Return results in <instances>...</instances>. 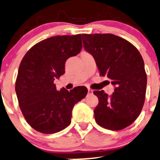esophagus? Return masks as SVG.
<instances>
[{
  "label": "esophagus",
  "instance_id": "esophagus-1",
  "mask_svg": "<svg viewBox=\"0 0 160 160\" xmlns=\"http://www.w3.org/2000/svg\"><path fill=\"white\" fill-rule=\"evenodd\" d=\"M88 95H92V94H93V90L88 88Z\"/></svg>",
  "mask_w": 160,
  "mask_h": 160
}]
</instances>
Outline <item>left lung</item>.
<instances>
[{"mask_svg": "<svg viewBox=\"0 0 160 160\" xmlns=\"http://www.w3.org/2000/svg\"><path fill=\"white\" fill-rule=\"evenodd\" d=\"M82 42L100 75L111 79L115 86L110 96L103 90L93 92L98 98L95 121L107 129H125L137 118L144 105L147 76L142 58L134 45L112 34H83Z\"/></svg>", "mask_w": 160, "mask_h": 160, "instance_id": "1", "label": "left lung"}]
</instances>
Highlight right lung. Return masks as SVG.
<instances>
[{
    "label": "right lung",
    "mask_w": 160,
    "mask_h": 160,
    "mask_svg": "<svg viewBox=\"0 0 160 160\" xmlns=\"http://www.w3.org/2000/svg\"><path fill=\"white\" fill-rule=\"evenodd\" d=\"M82 48V34L55 36L34 44L21 60L15 91L23 116L36 131L52 134L65 129L74 105L86 96V87L57 91L54 84L65 74L67 59Z\"/></svg>",
    "instance_id": "right-lung-1"
}]
</instances>
